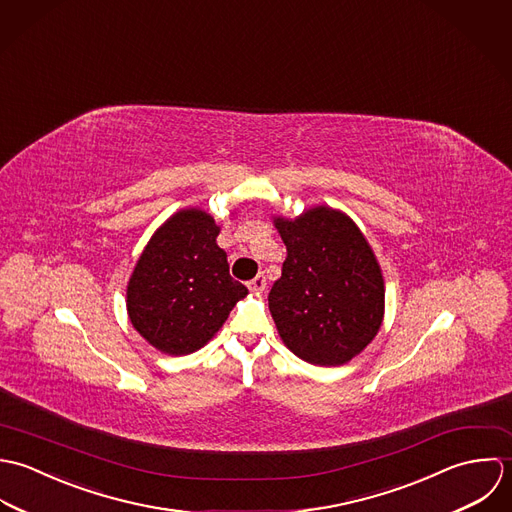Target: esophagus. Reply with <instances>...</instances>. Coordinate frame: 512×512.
<instances>
[{"label":"esophagus","mask_w":512,"mask_h":512,"mask_svg":"<svg viewBox=\"0 0 512 512\" xmlns=\"http://www.w3.org/2000/svg\"><path fill=\"white\" fill-rule=\"evenodd\" d=\"M265 287H267V279H265V275H257L255 279H251V281H249V289H251V291H257V293H259V291H263Z\"/></svg>","instance_id":"1"}]
</instances>
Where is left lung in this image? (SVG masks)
Masks as SVG:
<instances>
[{"mask_svg":"<svg viewBox=\"0 0 512 512\" xmlns=\"http://www.w3.org/2000/svg\"><path fill=\"white\" fill-rule=\"evenodd\" d=\"M275 225L287 259L269 308L283 342L310 364H346L372 342L384 316V279L368 241L330 207Z\"/></svg>","mask_w":512,"mask_h":512,"instance_id":"1","label":"left lung"}]
</instances>
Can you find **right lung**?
Segmentation results:
<instances>
[{
	"instance_id": "obj_1",
	"label": "right lung",
	"mask_w": 512,
	"mask_h": 512,
	"mask_svg": "<svg viewBox=\"0 0 512 512\" xmlns=\"http://www.w3.org/2000/svg\"><path fill=\"white\" fill-rule=\"evenodd\" d=\"M217 235L211 215L184 209L156 231L130 277V322L166 354L202 348L247 295V287L229 275Z\"/></svg>"
}]
</instances>
